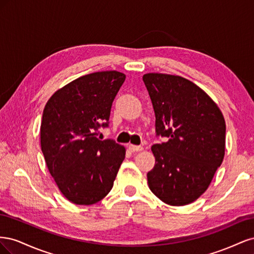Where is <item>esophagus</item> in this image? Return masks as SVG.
Wrapping results in <instances>:
<instances>
[{"label": "esophagus", "instance_id": "obj_1", "mask_svg": "<svg viewBox=\"0 0 254 254\" xmlns=\"http://www.w3.org/2000/svg\"><path fill=\"white\" fill-rule=\"evenodd\" d=\"M129 149L131 150V151H133V152H137V151H142L143 147H142V146H136V145L130 144L129 145Z\"/></svg>", "mask_w": 254, "mask_h": 254}]
</instances>
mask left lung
<instances>
[{
  "mask_svg": "<svg viewBox=\"0 0 254 254\" xmlns=\"http://www.w3.org/2000/svg\"><path fill=\"white\" fill-rule=\"evenodd\" d=\"M156 115V132L166 142L151 146L156 164L148 187L170 205L195 201L222 163L226 122L218 106L197 84L181 76H143Z\"/></svg>",
  "mask_w": 254,
  "mask_h": 254,
  "instance_id": "1",
  "label": "left lung"
}]
</instances>
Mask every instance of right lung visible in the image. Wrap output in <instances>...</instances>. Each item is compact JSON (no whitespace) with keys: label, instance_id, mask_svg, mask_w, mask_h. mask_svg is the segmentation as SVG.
Instances as JSON below:
<instances>
[{"label":"right lung","instance_id":"right-lung-1","mask_svg":"<svg viewBox=\"0 0 254 254\" xmlns=\"http://www.w3.org/2000/svg\"><path fill=\"white\" fill-rule=\"evenodd\" d=\"M126 76L95 72L67 83L44 107L41 150L63 195L75 204H94L113 187L125 159L124 146L96 137L108 127L112 103Z\"/></svg>","mask_w":254,"mask_h":254}]
</instances>
